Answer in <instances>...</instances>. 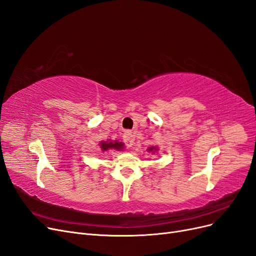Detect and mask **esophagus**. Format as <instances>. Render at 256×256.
Returning <instances> with one entry per match:
<instances>
[{"label": "esophagus", "mask_w": 256, "mask_h": 256, "mask_svg": "<svg viewBox=\"0 0 256 256\" xmlns=\"http://www.w3.org/2000/svg\"><path fill=\"white\" fill-rule=\"evenodd\" d=\"M134 136H132L131 131H126L124 134V142L125 144L128 146V147H131L132 145H134Z\"/></svg>", "instance_id": "1"}]
</instances>
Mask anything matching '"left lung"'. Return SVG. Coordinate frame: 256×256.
I'll use <instances>...</instances> for the list:
<instances>
[{"label":"left lung","instance_id":"left-lung-1","mask_svg":"<svg viewBox=\"0 0 256 256\" xmlns=\"http://www.w3.org/2000/svg\"><path fill=\"white\" fill-rule=\"evenodd\" d=\"M156 150H158L156 147H149L148 148V152H156Z\"/></svg>","mask_w":256,"mask_h":256}]
</instances>
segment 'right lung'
Listing matches in <instances>:
<instances>
[{"mask_svg":"<svg viewBox=\"0 0 256 256\" xmlns=\"http://www.w3.org/2000/svg\"><path fill=\"white\" fill-rule=\"evenodd\" d=\"M100 148H102V152H107L108 149H116V150H120L124 146L122 142H118V140H114V142H102L100 144Z\"/></svg>","mask_w":256,"mask_h":256,"instance_id":"1","label":"right lung"}]
</instances>
